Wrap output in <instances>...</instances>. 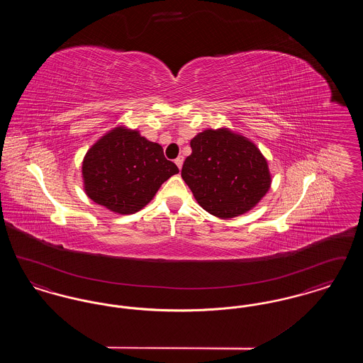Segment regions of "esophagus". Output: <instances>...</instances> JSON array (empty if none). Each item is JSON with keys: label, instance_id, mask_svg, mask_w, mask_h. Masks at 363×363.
<instances>
[{"label": "esophagus", "instance_id": "34e87169", "mask_svg": "<svg viewBox=\"0 0 363 363\" xmlns=\"http://www.w3.org/2000/svg\"><path fill=\"white\" fill-rule=\"evenodd\" d=\"M174 162H175V164L178 166V169L181 170V169H182V164H184V157H182V156H178Z\"/></svg>", "mask_w": 363, "mask_h": 363}]
</instances>
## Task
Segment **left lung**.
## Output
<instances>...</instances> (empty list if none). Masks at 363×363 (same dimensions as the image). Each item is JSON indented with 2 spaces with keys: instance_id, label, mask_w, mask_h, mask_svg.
I'll use <instances>...</instances> for the list:
<instances>
[{
  "instance_id": "obj_1",
  "label": "left lung",
  "mask_w": 363,
  "mask_h": 363,
  "mask_svg": "<svg viewBox=\"0 0 363 363\" xmlns=\"http://www.w3.org/2000/svg\"><path fill=\"white\" fill-rule=\"evenodd\" d=\"M181 175L197 203L220 219L256 207L271 188L267 159L249 138L227 128L207 129L190 140Z\"/></svg>"
}]
</instances>
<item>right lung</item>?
Instances as JSON below:
<instances>
[{
    "mask_svg": "<svg viewBox=\"0 0 363 363\" xmlns=\"http://www.w3.org/2000/svg\"><path fill=\"white\" fill-rule=\"evenodd\" d=\"M179 172L163 148L138 130L117 126L99 138L83 160L86 196L116 213L145 207L164 181Z\"/></svg>",
    "mask_w": 363,
    "mask_h": 363,
    "instance_id": "add662e5",
    "label": "right lung"
}]
</instances>
